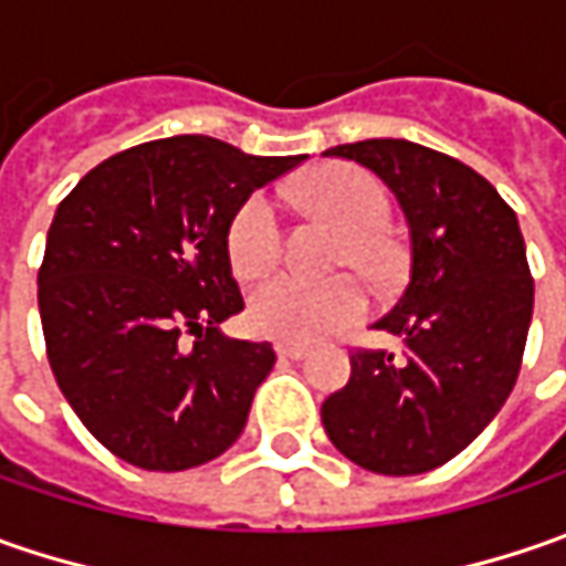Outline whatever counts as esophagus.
<instances>
[{"label": "esophagus", "mask_w": 566, "mask_h": 566, "mask_svg": "<svg viewBox=\"0 0 566 566\" xmlns=\"http://www.w3.org/2000/svg\"><path fill=\"white\" fill-rule=\"evenodd\" d=\"M276 356L280 359H305L308 356V346H302V343H276Z\"/></svg>", "instance_id": "1"}]
</instances>
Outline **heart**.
I'll use <instances>...</instances> for the list:
<instances>
[{"instance_id":"b5f03b06","label":"heart","mask_w":566,"mask_h":566,"mask_svg":"<svg viewBox=\"0 0 566 566\" xmlns=\"http://www.w3.org/2000/svg\"><path fill=\"white\" fill-rule=\"evenodd\" d=\"M298 198L343 229L339 264H356L371 280H387L394 273L397 251L384 235L390 207L371 172L349 164L317 166L298 182ZM227 251L232 271L242 280L264 276L276 264L280 217L268 195H251L235 210L227 232ZM365 308L368 293L353 273L331 280H302L293 273H280L251 293L249 321L264 337L312 343L356 324Z\"/></svg>"}]
</instances>
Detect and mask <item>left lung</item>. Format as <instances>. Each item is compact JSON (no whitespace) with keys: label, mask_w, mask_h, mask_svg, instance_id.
<instances>
[{"label":"left lung","mask_w":566,"mask_h":566,"mask_svg":"<svg viewBox=\"0 0 566 566\" xmlns=\"http://www.w3.org/2000/svg\"><path fill=\"white\" fill-rule=\"evenodd\" d=\"M394 191L409 227V280L375 331L402 356L359 349L321 406L346 460L378 475L444 467L511 397L533 321V276L507 201L467 164L402 138L324 150Z\"/></svg>","instance_id":"1"}]
</instances>
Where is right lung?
Here are the masks:
<instances>
[{
  "label": "right lung",
  "instance_id": "obj_1",
  "mask_svg": "<svg viewBox=\"0 0 566 566\" xmlns=\"http://www.w3.org/2000/svg\"><path fill=\"white\" fill-rule=\"evenodd\" d=\"M302 160L176 135L103 160L55 207L36 273L46 356L125 463L182 472L239 441L276 356L220 331L245 308L227 232L251 191Z\"/></svg>",
  "mask_w": 566,
  "mask_h": 566
}]
</instances>
